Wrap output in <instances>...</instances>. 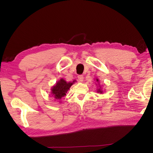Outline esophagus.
I'll return each instance as SVG.
<instances>
[{
  "mask_svg": "<svg viewBox=\"0 0 153 153\" xmlns=\"http://www.w3.org/2000/svg\"><path fill=\"white\" fill-rule=\"evenodd\" d=\"M77 78H78L79 81L80 82H82V81H83V80H84V76H83L82 75H79V76H77Z\"/></svg>",
  "mask_w": 153,
  "mask_h": 153,
  "instance_id": "34e87169",
  "label": "esophagus"
}]
</instances>
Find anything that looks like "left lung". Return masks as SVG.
Returning <instances> with one entry per match:
<instances>
[{"mask_svg":"<svg viewBox=\"0 0 153 153\" xmlns=\"http://www.w3.org/2000/svg\"><path fill=\"white\" fill-rule=\"evenodd\" d=\"M96 81H97V82H99V80L97 79H96ZM97 92H100V94H102V91L100 90V88H99V89H98V91H97Z\"/></svg>","mask_w":153,"mask_h":153,"instance_id":"obj_1","label":"left lung"}]
</instances>
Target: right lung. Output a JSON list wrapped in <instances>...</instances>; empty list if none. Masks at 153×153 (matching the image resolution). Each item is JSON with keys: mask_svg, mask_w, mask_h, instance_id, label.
<instances>
[{"mask_svg": "<svg viewBox=\"0 0 153 153\" xmlns=\"http://www.w3.org/2000/svg\"><path fill=\"white\" fill-rule=\"evenodd\" d=\"M75 81L72 82H66L64 80L61 79L59 82L52 88V94L56 99H61L64 95H66L67 91L70 87L74 84Z\"/></svg>", "mask_w": 153, "mask_h": 153, "instance_id": "add662e5", "label": "right lung"}]
</instances>
